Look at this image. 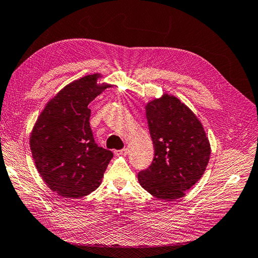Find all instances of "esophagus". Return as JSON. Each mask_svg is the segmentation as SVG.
Listing matches in <instances>:
<instances>
[{
  "label": "esophagus",
  "instance_id": "34e87169",
  "mask_svg": "<svg viewBox=\"0 0 258 258\" xmlns=\"http://www.w3.org/2000/svg\"><path fill=\"white\" fill-rule=\"evenodd\" d=\"M115 154L121 155V156H126L128 154V150H127V148H122V150H120V151H116Z\"/></svg>",
  "mask_w": 258,
  "mask_h": 258
}]
</instances>
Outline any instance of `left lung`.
<instances>
[{"label":"left lung","mask_w":258,"mask_h":258,"mask_svg":"<svg viewBox=\"0 0 258 258\" xmlns=\"http://www.w3.org/2000/svg\"><path fill=\"white\" fill-rule=\"evenodd\" d=\"M145 110L155 157L139 172V183L158 199L182 198L201 178L210 159L204 126L188 106L167 92L147 102Z\"/></svg>","instance_id":"8db88e82"}]
</instances>
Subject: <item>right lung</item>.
<instances>
[{
	"mask_svg": "<svg viewBox=\"0 0 258 258\" xmlns=\"http://www.w3.org/2000/svg\"><path fill=\"white\" fill-rule=\"evenodd\" d=\"M95 73L64 86L38 116L30 148L38 173L63 198H81L102 182L113 153L95 142L90 128L91 101L112 85Z\"/></svg>",
	"mask_w": 258,
	"mask_h": 258,
	"instance_id": "1",
	"label": "right lung"
}]
</instances>
